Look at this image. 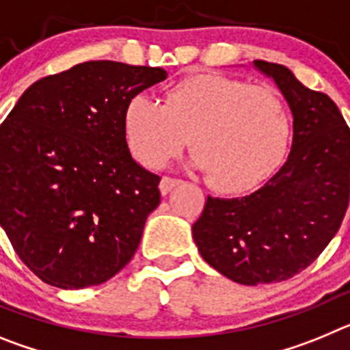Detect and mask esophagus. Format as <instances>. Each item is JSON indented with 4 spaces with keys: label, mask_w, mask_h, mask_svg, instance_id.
<instances>
[{
    "label": "esophagus",
    "mask_w": 350,
    "mask_h": 350,
    "mask_svg": "<svg viewBox=\"0 0 350 350\" xmlns=\"http://www.w3.org/2000/svg\"><path fill=\"white\" fill-rule=\"evenodd\" d=\"M178 184H180V180H178V178L163 177V178H161V182H159L161 194H168L170 191H172L173 187H175V185H178Z\"/></svg>",
    "instance_id": "1"
}]
</instances>
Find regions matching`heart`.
I'll list each match as a JSON object with an SVG mask.
<instances>
[{
	"label": "heart",
	"instance_id": "1",
	"mask_svg": "<svg viewBox=\"0 0 350 350\" xmlns=\"http://www.w3.org/2000/svg\"><path fill=\"white\" fill-rule=\"evenodd\" d=\"M126 140L147 168H163L184 147L191 165L226 193L261 184L286 154L291 116L279 94L242 80L198 75L168 89L165 101L138 94L124 112Z\"/></svg>",
	"mask_w": 350,
	"mask_h": 350
}]
</instances>
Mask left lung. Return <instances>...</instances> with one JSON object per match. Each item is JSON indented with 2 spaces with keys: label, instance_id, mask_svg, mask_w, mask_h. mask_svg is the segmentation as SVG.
Returning a JSON list of instances; mask_svg holds the SVG:
<instances>
[{
  "label": "left lung",
  "instance_id": "left-lung-1",
  "mask_svg": "<svg viewBox=\"0 0 350 350\" xmlns=\"http://www.w3.org/2000/svg\"><path fill=\"white\" fill-rule=\"evenodd\" d=\"M293 116L286 163L242 198H206L193 224L202 258L243 286L282 282L314 262L344 221L350 194V129L335 101L289 68L254 61Z\"/></svg>",
  "mask_w": 350,
  "mask_h": 350
}]
</instances>
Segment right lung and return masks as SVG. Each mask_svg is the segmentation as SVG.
<instances>
[{
  "mask_svg": "<svg viewBox=\"0 0 350 350\" xmlns=\"http://www.w3.org/2000/svg\"><path fill=\"white\" fill-rule=\"evenodd\" d=\"M166 77L88 61L29 85L0 126V226L43 282L98 286L137 252L161 178L133 159L124 112Z\"/></svg>",
  "mask_w": 350,
  "mask_h": 350,
  "instance_id": "add662e5",
  "label": "right lung"
}]
</instances>
